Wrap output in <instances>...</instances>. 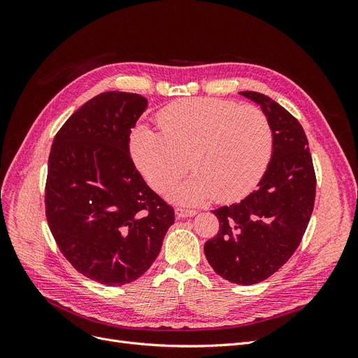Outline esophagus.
Wrapping results in <instances>:
<instances>
[{
    "instance_id": "34e87169",
    "label": "esophagus",
    "mask_w": 358,
    "mask_h": 358,
    "mask_svg": "<svg viewBox=\"0 0 358 358\" xmlns=\"http://www.w3.org/2000/svg\"><path fill=\"white\" fill-rule=\"evenodd\" d=\"M197 212L193 210V209H185V208H177L176 209V215L178 219H182V217H192L194 216Z\"/></svg>"
}]
</instances>
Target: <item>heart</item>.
Masks as SVG:
<instances>
[{
  "label": "heart",
  "mask_w": 358,
  "mask_h": 358,
  "mask_svg": "<svg viewBox=\"0 0 358 358\" xmlns=\"http://www.w3.org/2000/svg\"><path fill=\"white\" fill-rule=\"evenodd\" d=\"M161 130L141 124L129 139L131 159L158 193L190 166L194 173L174 187L178 203L234 201L250 194L264 177L274 135L259 107L220 99H193L164 108Z\"/></svg>",
  "instance_id": "obj_1"
}]
</instances>
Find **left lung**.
<instances>
[{
	"instance_id": "obj_1",
	"label": "left lung",
	"mask_w": 358,
	"mask_h": 358,
	"mask_svg": "<svg viewBox=\"0 0 358 358\" xmlns=\"http://www.w3.org/2000/svg\"><path fill=\"white\" fill-rule=\"evenodd\" d=\"M241 94L261 104L267 115L273 155L257 190L239 203L212 210L219 232L204 243V254L220 277L251 286L283 267L302 242L313 212L316 176L297 119L264 94Z\"/></svg>"
}]
</instances>
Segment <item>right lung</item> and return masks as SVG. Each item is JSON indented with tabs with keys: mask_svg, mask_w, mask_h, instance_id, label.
Listing matches in <instances>:
<instances>
[{
	"mask_svg": "<svg viewBox=\"0 0 358 358\" xmlns=\"http://www.w3.org/2000/svg\"><path fill=\"white\" fill-rule=\"evenodd\" d=\"M146 106L139 94H99L64 123L49 155L45 208L56 245L78 273L107 286L152 266L176 220L129 152Z\"/></svg>",
	"mask_w": 358,
	"mask_h": 358,
	"instance_id": "1",
	"label": "right lung"
}]
</instances>
